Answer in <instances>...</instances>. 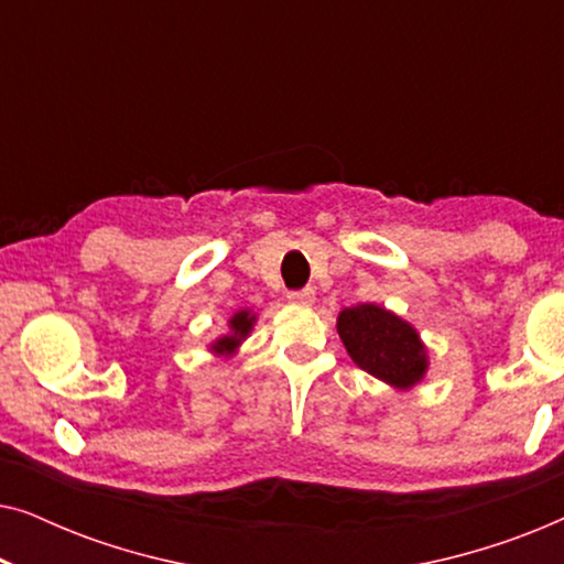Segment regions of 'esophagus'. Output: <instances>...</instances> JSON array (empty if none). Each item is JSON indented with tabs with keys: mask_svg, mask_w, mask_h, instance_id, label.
Returning <instances> with one entry per match:
<instances>
[{
	"mask_svg": "<svg viewBox=\"0 0 564 564\" xmlns=\"http://www.w3.org/2000/svg\"><path fill=\"white\" fill-rule=\"evenodd\" d=\"M288 300L295 305H311L315 300V290L313 288H303V290H290Z\"/></svg>",
	"mask_w": 564,
	"mask_h": 564,
	"instance_id": "esophagus-1",
	"label": "esophagus"
}]
</instances>
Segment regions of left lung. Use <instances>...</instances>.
Segmentation results:
<instances>
[{"instance_id":"1","label":"left lung","mask_w":564,"mask_h":564,"mask_svg":"<svg viewBox=\"0 0 564 564\" xmlns=\"http://www.w3.org/2000/svg\"><path fill=\"white\" fill-rule=\"evenodd\" d=\"M336 328L354 365L377 380L398 390H411L426 375V346L419 330L400 315L375 303H361L344 307Z\"/></svg>"}]
</instances>
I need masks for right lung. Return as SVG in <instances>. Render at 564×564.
Here are the masks:
<instances>
[{
    "label": "right lung",
    "instance_id": "right-lung-1",
    "mask_svg": "<svg viewBox=\"0 0 564 564\" xmlns=\"http://www.w3.org/2000/svg\"><path fill=\"white\" fill-rule=\"evenodd\" d=\"M253 323H257V315H253L251 311H238L234 313V318L228 321V334L220 336L218 341L210 344V351L218 354V357H234L238 346H241V341L246 336L251 334Z\"/></svg>",
    "mask_w": 564,
    "mask_h": 564
}]
</instances>
